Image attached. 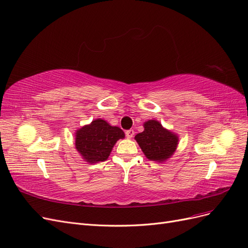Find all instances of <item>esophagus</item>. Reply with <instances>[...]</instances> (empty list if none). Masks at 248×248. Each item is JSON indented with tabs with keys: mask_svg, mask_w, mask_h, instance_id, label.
Here are the masks:
<instances>
[{
	"mask_svg": "<svg viewBox=\"0 0 248 248\" xmlns=\"http://www.w3.org/2000/svg\"><path fill=\"white\" fill-rule=\"evenodd\" d=\"M125 134H126L127 139H132V138H133V136H134V130H133V129L127 130V131L125 132Z\"/></svg>",
	"mask_w": 248,
	"mask_h": 248,
	"instance_id": "1",
	"label": "esophagus"
}]
</instances>
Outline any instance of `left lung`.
<instances>
[{
  "label": "left lung",
  "mask_w": 248,
  "mask_h": 248,
  "mask_svg": "<svg viewBox=\"0 0 248 248\" xmlns=\"http://www.w3.org/2000/svg\"><path fill=\"white\" fill-rule=\"evenodd\" d=\"M144 127V131L138 133L134 139L147 158L157 162L169 159L178 146L177 134L163 128L156 120H149Z\"/></svg>",
  "instance_id": "8db88e82"
}]
</instances>
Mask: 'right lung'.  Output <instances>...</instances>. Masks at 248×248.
I'll list each match as a JSON object with an SVG mask.
<instances>
[{"mask_svg": "<svg viewBox=\"0 0 248 248\" xmlns=\"http://www.w3.org/2000/svg\"><path fill=\"white\" fill-rule=\"evenodd\" d=\"M124 137L123 130L119 127L96 119L76 132V148L89 163L106 161L117 140Z\"/></svg>", "mask_w": 248, "mask_h": 248, "instance_id": "1", "label": "right lung"}]
</instances>
